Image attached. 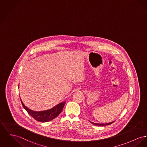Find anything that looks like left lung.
Listing matches in <instances>:
<instances>
[{
    "mask_svg": "<svg viewBox=\"0 0 147 147\" xmlns=\"http://www.w3.org/2000/svg\"><path fill=\"white\" fill-rule=\"evenodd\" d=\"M91 123L94 124L95 125H98V126H105V125H109V124H112L113 123L114 121H112L111 123H105V124H99V123H93V122H92V121H90Z\"/></svg>",
    "mask_w": 147,
    "mask_h": 147,
    "instance_id": "left-lung-1",
    "label": "left lung"
}]
</instances>
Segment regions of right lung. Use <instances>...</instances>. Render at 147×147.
Returning a JSON list of instances; mask_svg holds the SVG:
<instances>
[{"mask_svg": "<svg viewBox=\"0 0 147 147\" xmlns=\"http://www.w3.org/2000/svg\"><path fill=\"white\" fill-rule=\"evenodd\" d=\"M20 100L23 107L26 110V112L28 113V114H29L36 121L40 122H48L55 118L59 115L65 103V102H62L57 104L54 107L49 110L36 112L27 108L23 104L21 99Z\"/></svg>", "mask_w": 147, "mask_h": 147, "instance_id": "right-lung-1", "label": "right lung"}]
</instances>
